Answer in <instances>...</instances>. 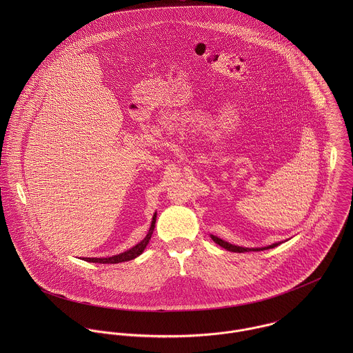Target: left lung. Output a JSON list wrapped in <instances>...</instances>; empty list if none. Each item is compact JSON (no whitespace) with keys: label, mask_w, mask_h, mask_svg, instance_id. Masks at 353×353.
Returning a JSON list of instances; mask_svg holds the SVG:
<instances>
[{"label":"left lung","mask_w":353,"mask_h":353,"mask_svg":"<svg viewBox=\"0 0 353 353\" xmlns=\"http://www.w3.org/2000/svg\"><path fill=\"white\" fill-rule=\"evenodd\" d=\"M210 238H212L217 245H220L223 249H225V250H228V252H259V250L273 249V248H276V246H279V245H280V243H273V245L266 246V248H262V249H248V248H239V246L231 245V243H228V242H224L223 239H220V238H217V236H214V235H210Z\"/></svg>","instance_id":"8db88e82"}]
</instances>
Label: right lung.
Here are the masks:
<instances>
[{
  "mask_svg": "<svg viewBox=\"0 0 353 353\" xmlns=\"http://www.w3.org/2000/svg\"><path fill=\"white\" fill-rule=\"evenodd\" d=\"M154 223H156V213L153 214L151 228H150L147 236H145L139 245H136L133 249H130V250H128V252H121V254H118V255L108 256V258H84V259H85L87 262H97V263H119V262L130 261V259L139 256L141 252H144V249L147 248V245L150 243V239H151L152 234H153V228H154Z\"/></svg>",
  "mask_w": 353,
  "mask_h": 353,
  "instance_id": "1",
  "label": "right lung"
}]
</instances>
